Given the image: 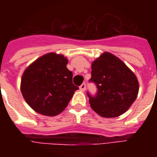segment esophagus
<instances>
[{
    "label": "esophagus",
    "instance_id": "esophagus-1",
    "mask_svg": "<svg viewBox=\"0 0 157 157\" xmlns=\"http://www.w3.org/2000/svg\"><path fill=\"white\" fill-rule=\"evenodd\" d=\"M80 90L81 91H82V92H84L86 90V84L85 83H82V85L80 86Z\"/></svg>",
    "mask_w": 157,
    "mask_h": 157
}]
</instances>
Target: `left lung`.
Wrapping results in <instances>:
<instances>
[{"label":"left lung","mask_w":157,"mask_h":157,"mask_svg":"<svg viewBox=\"0 0 157 157\" xmlns=\"http://www.w3.org/2000/svg\"><path fill=\"white\" fill-rule=\"evenodd\" d=\"M92 77L98 92H87L90 105L98 114L114 118L124 113L135 102L139 92L135 75L121 59L105 52L92 64Z\"/></svg>","instance_id":"obj_1"}]
</instances>
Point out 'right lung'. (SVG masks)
<instances>
[{"label": "right lung", "instance_id": "1", "mask_svg": "<svg viewBox=\"0 0 157 157\" xmlns=\"http://www.w3.org/2000/svg\"><path fill=\"white\" fill-rule=\"evenodd\" d=\"M64 55L48 53L33 62L22 74L21 92L34 111L46 116L59 114L67 107L78 86Z\"/></svg>", "mask_w": 157, "mask_h": 157}]
</instances>
